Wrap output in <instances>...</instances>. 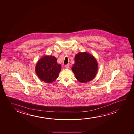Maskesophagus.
Masks as SVG:
<instances>
[{"instance_id": "1", "label": "esophagus", "mask_w": 134, "mask_h": 134, "mask_svg": "<svg viewBox=\"0 0 134 134\" xmlns=\"http://www.w3.org/2000/svg\"><path fill=\"white\" fill-rule=\"evenodd\" d=\"M69 67H70V64H66V65H65V68H66V69H68V68H69Z\"/></svg>"}]
</instances>
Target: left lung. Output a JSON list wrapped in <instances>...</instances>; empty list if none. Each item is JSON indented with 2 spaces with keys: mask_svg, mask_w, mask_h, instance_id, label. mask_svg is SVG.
Returning a JSON list of instances; mask_svg holds the SVG:
<instances>
[{
  "mask_svg": "<svg viewBox=\"0 0 134 134\" xmlns=\"http://www.w3.org/2000/svg\"><path fill=\"white\" fill-rule=\"evenodd\" d=\"M72 70L78 81L86 83L92 81L98 71L97 61L87 52H79L75 57Z\"/></svg>",
  "mask_w": 134,
  "mask_h": 134,
  "instance_id": "1",
  "label": "left lung"
}]
</instances>
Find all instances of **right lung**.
Listing matches in <instances>:
<instances>
[{"label":"right lung","instance_id":"1","mask_svg":"<svg viewBox=\"0 0 134 134\" xmlns=\"http://www.w3.org/2000/svg\"><path fill=\"white\" fill-rule=\"evenodd\" d=\"M61 70V64L57 63L56 58L52 55L43 56L39 59L35 67L37 76L46 83L54 82L59 77Z\"/></svg>","mask_w":134,"mask_h":134}]
</instances>
